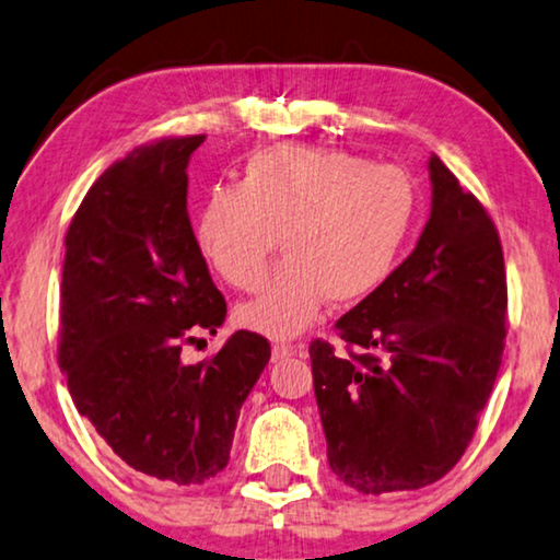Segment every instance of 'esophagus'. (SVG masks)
Instances as JSON below:
<instances>
[{
    "instance_id": "1",
    "label": "esophagus",
    "mask_w": 560,
    "mask_h": 560,
    "mask_svg": "<svg viewBox=\"0 0 560 560\" xmlns=\"http://www.w3.org/2000/svg\"><path fill=\"white\" fill-rule=\"evenodd\" d=\"M294 355V348H291V345H273L271 348V360L273 362H281V360H287V358H291Z\"/></svg>"
}]
</instances>
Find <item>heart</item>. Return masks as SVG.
I'll return each mask as SVG.
<instances>
[{
	"mask_svg": "<svg viewBox=\"0 0 560 560\" xmlns=\"http://www.w3.org/2000/svg\"><path fill=\"white\" fill-rule=\"evenodd\" d=\"M416 215L413 179L345 149L273 144L243 164L238 187L205 192L195 238L231 287L254 291L281 235L287 254L243 327L294 337L332 304H355L388 279Z\"/></svg>",
	"mask_w": 560,
	"mask_h": 560,
	"instance_id": "b5f03b06",
	"label": "heart"
}]
</instances>
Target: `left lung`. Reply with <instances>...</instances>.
<instances>
[{"instance_id": "obj_1", "label": "left lung", "mask_w": 560, "mask_h": 560, "mask_svg": "<svg viewBox=\"0 0 560 560\" xmlns=\"http://www.w3.org/2000/svg\"><path fill=\"white\" fill-rule=\"evenodd\" d=\"M411 256L310 345L329 467L362 494L419 490L462 459L505 350L508 281L487 210L431 154Z\"/></svg>"}]
</instances>
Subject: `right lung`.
<instances>
[{
  "label": "right lung",
  "mask_w": 560,
  "mask_h": 560,
  "mask_svg": "<svg viewBox=\"0 0 560 560\" xmlns=\"http://www.w3.org/2000/svg\"><path fill=\"white\" fill-rule=\"evenodd\" d=\"M202 141L162 139L112 164L78 208L62 261L70 398L121 462L172 485L225 469L243 400L271 358L248 329L208 362L179 358L225 322L187 212V164Z\"/></svg>",
  "instance_id": "1"
}]
</instances>
